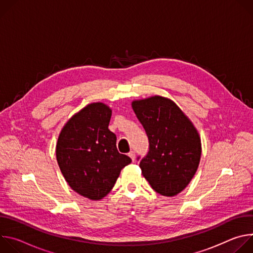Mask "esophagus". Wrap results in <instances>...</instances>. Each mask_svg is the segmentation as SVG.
Masks as SVG:
<instances>
[{
    "instance_id": "obj_1",
    "label": "esophagus",
    "mask_w": 253,
    "mask_h": 253,
    "mask_svg": "<svg viewBox=\"0 0 253 253\" xmlns=\"http://www.w3.org/2000/svg\"><path fill=\"white\" fill-rule=\"evenodd\" d=\"M128 156L134 161L135 160V152L134 151H130L129 153H128Z\"/></svg>"
}]
</instances>
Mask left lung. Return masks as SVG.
Masks as SVG:
<instances>
[{
    "instance_id": "8db88e82",
    "label": "left lung",
    "mask_w": 253,
    "mask_h": 253,
    "mask_svg": "<svg viewBox=\"0 0 253 253\" xmlns=\"http://www.w3.org/2000/svg\"><path fill=\"white\" fill-rule=\"evenodd\" d=\"M133 110L149 141L139 166L151 187L164 196L181 192L200 161V137L185 114L171 100L154 96L133 101Z\"/></svg>"
}]
</instances>
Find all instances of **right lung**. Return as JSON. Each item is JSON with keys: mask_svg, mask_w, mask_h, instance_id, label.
Listing matches in <instances>:
<instances>
[{"mask_svg": "<svg viewBox=\"0 0 253 253\" xmlns=\"http://www.w3.org/2000/svg\"><path fill=\"white\" fill-rule=\"evenodd\" d=\"M112 111L92 103L62 129L56 146L59 167L70 187L92 200L105 197L131 158L118 152L116 135L108 129Z\"/></svg>", "mask_w": 253, "mask_h": 253, "instance_id": "right-lung-1", "label": "right lung"}]
</instances>
